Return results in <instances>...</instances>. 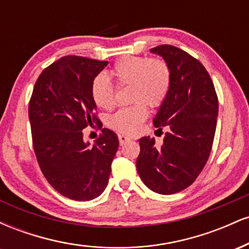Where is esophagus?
I'll use <instances>...</instances> for the list:
<instances>
[{
	"label": "esophagus",
	"instance_id": "34e87169",
	"mask_svg": "<svg viewBox=\"0 0 249 249\" xmlns=\"http://www.w3.org/2000/svg\"><path fill=\"white\" fill-rule=\"evenodd\" d=\"M118 139H119V144H121V145H124L125 142H130V141H131L130 137L124 136V134H119V136H118Z\"/></svg>",
	"mask_w": 249,
	"mask_h": 249
}]
</instances>
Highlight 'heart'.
<instances>
[{
	"instance_id": "b5f03b06",
	"label": "heart",
	"mask_w": 249,
	"mask_h": 249,
	"mask_svg": "<svg viewBox=\"0 0 249 249\" xmlns=\"http://www.w3.org/2000/svg\"><path fill=\"white\" fill-rule=\"evenodd\" d=\"M117 87L130 85L128 107L121 108L108 118V126L123 134L137 133L147 118V107H158L164 103L172 84L170 65L162 58L126 56L116 62L110 71ZM91 97L97 107L111 110L116 104V90L104 76L91 83Z\"/></svg>"
}]
</instances>
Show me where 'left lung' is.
Listing matches in <instances>:
<instances>
[{
  "label": "left lung",
  "instance_id": "left-lung-1",
  "mask_svg": "<svg viewBox=\"0 0 249 249\" xmlns=\"http://www.w3.org/2000/svg\"><path fill=\"white\" fill-rule=\"evenodd\" d=\"M150 51L161 56L172 72L170 92L153 119L158 130L167 126L168 131L161 146L150 137L139 139L137 171L151 191L174 194L192 185L206 165L215 134L218 96L204 65L186 51L168 44Z\"/></svg>",
  "mask_w": 249,
  "mask_h": 249
}]
</instances>
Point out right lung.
<instances>
[{"label": "right lung", "instance_id": "1", "mask_svg": "<svg viewBox=\"0 0 249 249\" xmlns=\"http://www.w3.org/2000/svg\"><path fill=\"white\" fill-rule=\"evenodd\" d=\"M107 61L64 56L42 71L29 102V121L37 161L58 193L77 201L99 196L107 186L118 137L102 128L95 145L82 141V130L95 122L97 107L91 83Z\"/></svg>", "mask_w": 249, "mask_h": 249}]
</instances>
